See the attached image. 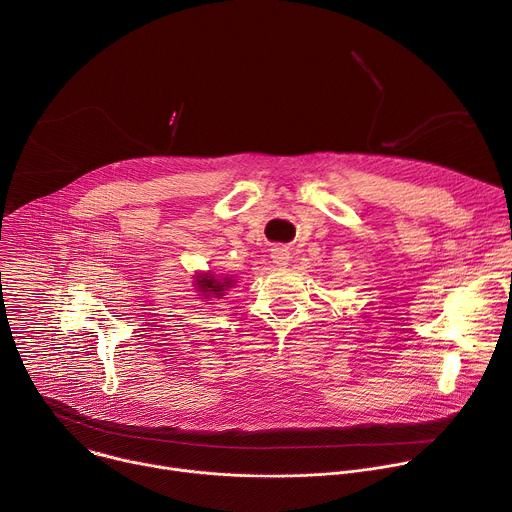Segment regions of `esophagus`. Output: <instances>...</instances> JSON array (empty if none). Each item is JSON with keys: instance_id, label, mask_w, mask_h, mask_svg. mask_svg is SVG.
I'll return each instance as SVG.
<instances>
[{"instance_id": "obj_1", "label": "esophagus", "mask_w": 512, "mask_h": 512, "mask_svg": "<svg viewBox=\"0 0 512 512\" xmlns=\"http://www.w3.org/2000/svg\"><path fill=\"white\" fill-rule=\"evenodd\" d=\"M271 259H273V263H277L279 267H285V265L289 263V251L283 249V247H275V249L271 251Z\"/></svg>"}]
</instances>
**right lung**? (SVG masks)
I'll return each instance as SVG.
<instances>
[{
    "mask_svg": "<svg viewBox=\"0 0 512 512\" xmlns=\"http://www.w3.org/2000/svg\"><path fill=\"white\" fill-rule=\"evenodd\" d=\"M192 285L198 291V296H202V300L208 302L210 298L221 300L231 287H235V279L229 275L216 277L212 271H198V273H194Z\"/></svg>",
    "mask_w": 512,
    "mask_h": 512,
    "instance_id": "1",
    "label": "right lung"
}]
</instances>
